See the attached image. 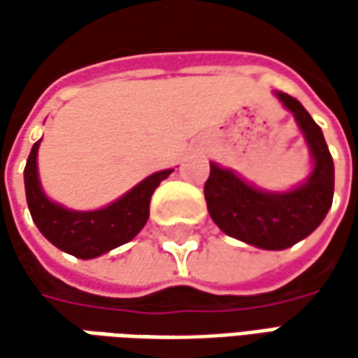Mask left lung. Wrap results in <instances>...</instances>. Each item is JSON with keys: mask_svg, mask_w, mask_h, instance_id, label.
Listing matches in <instances>:
<instances>
[{"mask_svg": "<svg viewBox=\"0 0 358 358\" xmlns=\"http://www.w3.org/2000/svg\"><path fill=\"white\" fill-rule=\"evenodd\" d=\"M293 113L310 153L309 177L289 191H267L233 169L211 163L205 201L215 225L225 235L265 251H282L309 237L323 223L335 191V165L321 127L295 97L275 91Z\"/></svg>", "mask_w": 358, "mask_h": 358, "instance_id": "obj_1", "label": "left lung"}]
</instances>
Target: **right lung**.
<instances>
[{
    "instance_id": "1",
    "label": "right lung",
    "mask_w": 358,
    "mask_h": 358,
    "mask_svg": "<svg viewBox=\"0 0 358 358\" xmlns=\"http://www.w3.org/2000/svg\"><path fill=\"white\" fill-rule=\"evenodd\" d=\"M39 143L41 139L31 147L23 171L27 207L41 235L57 249L77 259H95L119 245L129 243L149 219V203L153 191L173 173V169H163L145 177L123 197L101 209L76 211L51 201L45 195L37 171Z\"/></svg>"
}]
</instances>
